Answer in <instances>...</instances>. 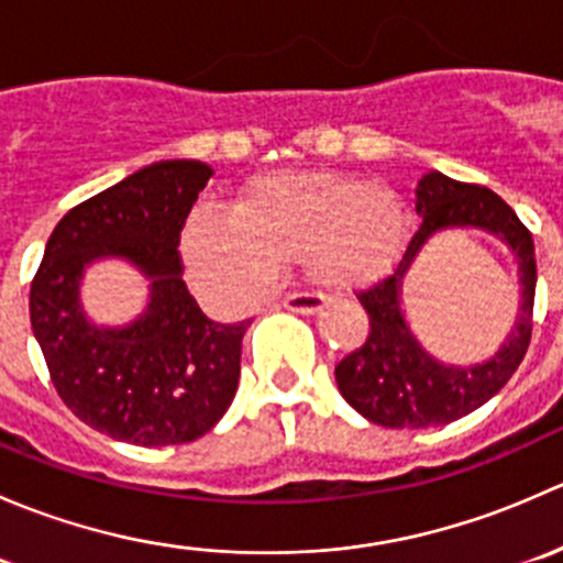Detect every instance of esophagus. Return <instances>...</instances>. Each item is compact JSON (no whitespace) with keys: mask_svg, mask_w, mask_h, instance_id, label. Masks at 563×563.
Here are the masks:
<instances>
[{"mask_svg":"<svg viewBox=\"0 0 563 563\" xmlns=\"http://www.w3.org/2000/svg\"><path fill=\"white\" fill-rule=\"evenodd\" d=\"M327 305V297L316 291H299L291 294V297L283 299V308L291 310V313H302V316H313L318 310H323Z\"/></svg>","mask_w":563,"mask_h":563,"instance_id":"obj_1","label":"esophagus"}]
</instances>
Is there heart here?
I'll return each mask as SVG.
<instances>
[{
  "label": "heart",
  "mask_w": 563,
  "mask_h": 563,
  "mask_svg": "<svg viewBox=\"0 0 563 563\" xmlns=\"http://www.w3.org/2000/svg\"><path fill=\"white\" fill-rule=\"evenodd\" d=\"M408 234L411 214L389 185L334 172L266 174L240 192L231 214H192L181 247L203 291L250 302L286 264H302L334 291L367 286L400 261Z\"/></svg>",
  "instance_id": "heart-1"
}]
</instances>
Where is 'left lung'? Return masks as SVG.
<instances>
[{"label": "left lung", "mask_w": 563, "mask_h": 563, "mask_svg": "<svg viewBox=\"0 0 563 563\" xmlns=\"http://www.w3.org/2000/svg\"><path fill=\"white\" fill-rule=\"evenodd\" d=\"M417 212L422 218L406 255L384 280L362 288L356 299L371 318L365 343L338 362L340 395L371 422L384 428H435L485 406L523 362L533 329L537 258L531 231L520 223L501 196L479 185L430 172L417 185ZM444 228H482L504 239L521 266V316L496 357L471 368L433 361L407 329L399 308L401 275L424 241Z\"/></svg>", "instance_id": "left-lung-1"}]
</instances>
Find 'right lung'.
<instances>
[{
  "label": "right lung",
  "instance_id": "add662e5",
  "mask_svg": "<svg viewBox=\"0 0 563 563\" xmlns=\"http://www.w3.org/2000/svg\"><path fill=\"white\" fill-rule=\"evenodd\" d=\"M209 176L201 161H161L87 198L56 223L32 280V332L62 402L117 441H196L236 395L250 321H209L176 250ZM98 257L130 260L153 280L151 305L128 328H95L82 313L77 286Z\"/></svg>",
  "mask_w": 563,
  "mask_h": 563
}]
</instances>
